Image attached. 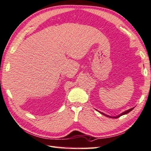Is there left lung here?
<instances>
[{
    "label": "left lung",
    "mask_w": 151,
    "mask_h": 151,
    "mask_svg": "<svg viewBox=\"0 0 151 151\" xmlns=\"http://www.w3.org/2000/svg\"><path fill=\"white\" fill-rule=\"evenodd\" d=\"M134 108H131V109H128V110H127V111H124V112H123L122 113H121V114H120L119 115H118V116H115L114 118H119V117H120V116H122V115H125V114H127V113H128L129 112H130ZM102 113V114L104 115H105V116H109V117H112V116H109V115H106V114H104V113Z\"/></svg>",
    "instance_id": "8db88e82"
}]
</instances>
